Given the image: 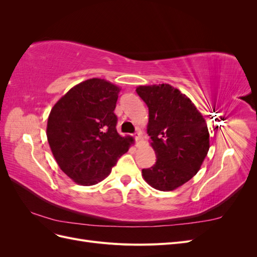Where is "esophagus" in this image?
Instances as JSON below:
<instances>
[{
    "instance_id": "obj_1",
    "label": "esophagus",
    "mask_w": 257,
    "mask_h": 257,
    "mask_svg": "<svg viewBox=\"0 0 257 257\" xmlns=\"http://www.w3.org/2000/svg\"><path fill=\"white\" fill-rule=\"evenodd\" d=\"M133 136H134V138L136 139V141H139V139H141V137H142L141 132H136V133Z\"/></svg>"
}]
</instances>
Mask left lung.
Returning <instances> with one entry per match:
<instances>
[{"label": "left lung", "mask_w": 257, "mask_h": 257, "mask_svg": "<svg viewBox=\"0 0 257 257\" xmlns=\"http://www.w3.org/2000/svg\"><path fill=\"white\" fill-rule=\"evenodd\" d=\"M136 92L149 109L147 132L157 154L155 164L143 169L144 179L159 191H173L195 176L207 157V123L192 100L170 84L139 85Z\"/></svg>", "instance_id": "8db88e82"}]
</instances>
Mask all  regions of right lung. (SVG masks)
I'll use <instances>...</instances> for the list:
<instances>
[{"mask_svg":"<svg viewBox=\"0 0 257 257\" xmlns=\"http://www.w3.org/2000/svg\"><path fill=\"white\" fill-rule=\"evenodd\" d=\"M120 88L92 78L62 96L50 111L47 138L58 165L81 185H93L110 174L132 138L116 132L114 108Z\"/></svg>","mask_w":257,"mask_h":257,"instance_id":"1","label":"right lung"}]
</instances>
